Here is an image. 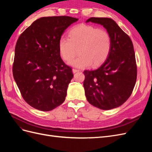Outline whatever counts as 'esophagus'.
<instances>
[{
  "label": "esophagus",
  "mask_w": 152,
  "mask_h": 152,
  "mask_svg": "<svg viewBox=\"0 0 152 152\" xmlns=\"http://www.w3.org/2000/svg\"><path fill=\"white\" fill-rule=\"evenodd\" d=\"M72 71H73V73H76V72H79V70H77V69H75V68H73V69H72Z\"/></svg>",
  "instance_id": "1"
}]
</instances>
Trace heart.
Wrapping results in <instances>:
<instances>
[{"label":"heart","mask_w":152,"mask_h":152,"mask_svg":"<svg viewBox=\"0 0 152 152\" xmlns=\"http://www.w3.org/2000/svg\"><path fill=\"white\" fill-rule=\"evenodd\" d=\"M69 39L61 38L59 50L64 61H70L78 54L80 55L70 62L77 68L96 67L102 64L109 56L112 49V38L108 32L98 27L79 25L72 28Z\"/></svg>","instance_id":"heart-1"}]
</instances>
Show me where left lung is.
Returning a JSON list of instances; mask_svg holds the SVG:
<instances>
[{"label":"left lung","instance_id":"8db88e82","mask_svg":"<svg viewBox=\"0 0 152 152\" xmlns=\"http://www.w3.org/2000/svg\"><path fill=\"white\" fill-rule=\"evenodd\" d=\"M103 25L112 38L108 58L94 70H84V87L88 102L107 110L120 107L130 97L136 82L137 65L129 36L111 18L92 17L86 22Z\"/></svg>","mask_w":152,"mask_h":152}]
</instances>
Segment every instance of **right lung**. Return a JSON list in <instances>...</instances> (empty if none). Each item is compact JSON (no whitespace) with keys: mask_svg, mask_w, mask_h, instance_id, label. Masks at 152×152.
Returning <instances> with one entry per match:
<instances>
[{"mask_svg":"<svg viewBox=\"0 0 152 152\" xmlns=\"http://www.w3.org/2000/svg\"><path fill=\"white\" fill-rule=\"evenodd\" d=\"M77 20L66 16L40 18L18 38L12 74L31 107L48 112L65 101L73 75L61 58L58 44L63 32Z\"/></svg>","mask_w":152,"mask_h":152,"instance_id":"right-lung-1","label":"right lung"}]
</instances>
